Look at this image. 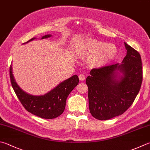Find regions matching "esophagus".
Returning <instances> with one entry per match:
<instances>
[{
	"label": "esophagus",
	"instance_id": "esophagus-1",
	"mask_svg": "<svg viewBox=\"0 0 150 150\" xmlns=\"http://www.w3.org/2000/svg\"><path fill=\"white\" fill-rule=\"evenodd\" d=\"M79 79H80V80L81 81H83L85 78H86V76H85L84 74H80L79 75Z\"/></svg>",
	"mask_w": 150,
	"mask_h": 150
}]
</instances>
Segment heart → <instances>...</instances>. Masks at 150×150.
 Returning <instances> with one entry per match:
<instances>
[{
  "mask_svg": "<svg viewBox=\"0 0 150 150\" xmlns=\"http://www.w3.org/2000/svg\"><path fill=\"white\" fill-rule=\"evenodd\" d=\"M116 47L113 44L89 39L85 42L80 50V54L83 57H92L91 65L96 67L104 66L110 63L116 55Z\"/></svg>",
  "mask_w": 150,
  "mask_h": 150,
  "instance_id": "heart-1",
  "label": "heart"
}]
</instances>
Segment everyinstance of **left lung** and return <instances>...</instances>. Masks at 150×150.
I'll list each match as a JSON object with an SVG mask.
<instances>
[{
  "mask_svg": "<svg viewBox=\"0 0 150 150\" xmlns=\"http://www.w3.org/2000/svg\"><path fill=\"white\" fill-rule=\"evenodd\" d=\"M127 55L121 64L93 69L86 78L89 107L96 119L107 120L123 114L132 105L142 82L143 71L140 53L125 42ZM124 74L120 81L116 70Z\"/></svg>",
  "mask_w": 150,
  "mask_h": 150,
  "instance_id": "1",
  "label": "left lung"
}]
</instances>
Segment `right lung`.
<instances>
[{"instance_id": "right-lung-1", "label": "right lung", "mask_w": 150, "mask_h": 150, "mask_svg": "<svg viewBox=\"0 0 150 150\" xmlns=\"http://www.w3.org/2000/svg\"><path fill=\"white\" fill-rule=\"evenodd\" d=\"M50 36V35H45L42 39L49 38ZM35 38H31L25 43ZM10 78L14 92L25 110L44 119H53L63 114L65 108L67 98L79 82L78 76L74 75L61 82L47 94L42 96H33L23 91L16 83L12 74L11 65Z\"/></svg>"}]
</instances>
